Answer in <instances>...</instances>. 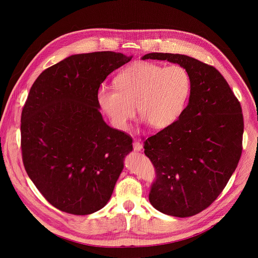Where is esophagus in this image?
Returning a JSON list of instances; mask_svg holds the SVG:
<instances>
[{"instance_id":"obj_1","label":"esophagus","mask_w":258,"mask_h":258,"mask_svg":"<svg viewBox=\"0 0 258 258\" xmlns=\"http://www.w3.org/2000/svg\"><path fill=\"white\" fill-rule=\"evenodd\" d=\"M133 146H134V150L135 151H142L143 150V145H142V143L141 142H139V141H137V140H135L134 141V143H133Z\"/></svg>"}]
</instances>
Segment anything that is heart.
Returning <instances> with one entry per match:
<instances>
[{"instance_id":"heart-1","label":"heart","mask_w":258,"mask_h":258,"mask_svg":"<svg viewBox=\"0 0 258 258\" xmlns=\"http://www.w3.org/2000/svg\"><path fill=\"white\" fill-rule=\"evenodd\" d=\"M192 90L188 70L180 65L163 66L135 62L123 68L115 87H102L97 95L100 109L114 127L128 128L138 111L155 130L173 124L185 110Z\"/></svg>"}]
</instances>
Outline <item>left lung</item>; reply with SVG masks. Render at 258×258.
I'll return each mask as SVG.
<instances>
[{
    "mask_svg": "<svg viewBox=\"0 0 258 258\" xmlns=\"http://www.w3.org/2000/svg\"><path fill=\"white\" fill-rule=\"evenodd\" d=\"M185 67L192 81L179 118L144 141L156 169L149 201L167 215L188 217L206 209L223 192L241 154L244 121L240 102L220 72L195 58L150 53Z\"/></svg>",
    "mask_w": 258,
    "mask_h": 258,
    "instance_id": "8db88e82",
    "label": "left lung"
}]
</instances>
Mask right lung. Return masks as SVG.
Listing matches in <instances>:
<instances>
[{
	"label": "right lung",
	"mask_w": 258,
	"mask_h": 258,
	"mask_svg": "<svg viewBox=\"0 0 258 258\" xmlns=\"http://www.w3.org/2000/svg\"><path fill=\"white\" fill-rule=\"evenodd\" d=\"M132 58L111 51L72 55L44 70L29 91L20 126L24 168L61 211L91 214L113 193L133 139L103 120L97 95Z\"/></svg>",
	"instance_id": "add662e5"
}]
</instances>
